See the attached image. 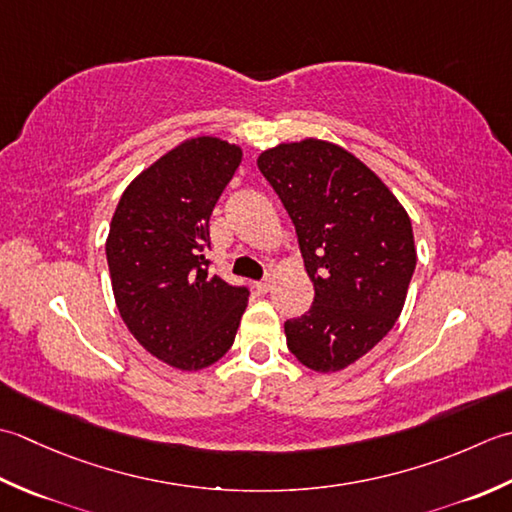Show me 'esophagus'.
<instances>
[{
    "mask_svg": "<svg viewBox=\"0 0 512 512\" xmlns=\"http://www.w3.org/2000/svg\"><path fill=\"white\" fill-rule=\"evenodd\" d=\"M271 285H274V280H271V276H267L263 280H258L254 287H256V291H260V294H267V291L271 289Z\"/></svg>",
    "mask_w": 512,
    "mask_h": 512,
    "instance_id": "34e87169",
    "label": "esophagus"
}]
</instances>
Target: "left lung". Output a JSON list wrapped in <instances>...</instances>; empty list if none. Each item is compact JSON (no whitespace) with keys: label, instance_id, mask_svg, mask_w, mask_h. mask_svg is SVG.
<instances>
[{"label":"left lung","instance_id":"left-lung-1","mask_svg":"<svg viewBox=\"0 0 512 512\" xmlns=\"http://www.w3.org/2000/svg\"><path fill=\"white\" fill-rule=\"evenodd\" d=\"M296 227L314 305L285 322L305 367L340 371L393 329L415 271L404 207L367 165L338 145L307 139L258 156Z\"/></svg>","mask_w":512,"mask_h":512}]
</instances>
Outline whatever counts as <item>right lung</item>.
<instances>
[{
  "label": "right lung",
  "instance_id": "add662e5",
  "mask_svg": "<svg viewBox=\"0 0 512 512\" xmlns=\"http://www.w3.org/2000/svg\"><path fill=\"white\" fill-rule=\"evenodd\" d=\"M241 148L198 137L161 156L123 192L106 258L119 314L152 356L196 371L234 344L249 289L210 274V216Z\"/></svg>",
  "mask_w": 512,
  "mask_h": 512
}]
</instances>
